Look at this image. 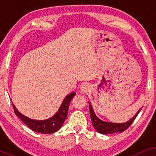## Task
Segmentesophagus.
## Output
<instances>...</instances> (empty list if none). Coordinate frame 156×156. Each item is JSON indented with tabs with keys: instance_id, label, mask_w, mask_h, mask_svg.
Masks as SVG:
<instances>
[{
	"instance_id": "34e87169",
	"label": "esophagus",
	"mask_w": 156,
	"mask_h": 156,
	"mask_svg": "<svg viewBox=\"0 0 156 156\" xmlns=\"http://www.w3.org/2000/svg\"><path fill=\"white\" fill-rule=\"evenodd\" d=\"M91 87L89 84H84L82 85L80 89V92L82 94H87L88 93L89 91H90Z\"/></svg>"
}]
</instances>
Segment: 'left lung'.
I'll return each instance as SVG.
<instances>
[{
  "label": "left lung",
  "mask_w": 156,
  "mask_h": 156,
  "mask_svg": "<svg viewBox=\"0 0 156 156\" xmlns=\"http://www.w3.org/2000/svg\"><path fill=\"white\" fill-rule=\"evenodd\" d=\"M140 108L139 111L137 112L135 116L132 118L131 120H129L126 123H109V122H105L100 120L97 116H96L94 112L91 107V104L89 103V112H90V116L91 121H92L94 127L95 128L96 130L99 132V133L101 134H109V133H118V132H123L126 130L130 126H131L133 122L135 120V119L137 116L138 113L140 112Z\"/></svg>",
  "instance_id": "obj_1"
}]
</instances>
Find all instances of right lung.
<instances>
[{
	"label": "right lung",
	"instance_id": "right-lung-1",
	"mask_svg": "<svg viewBox=\"0 0 156 156\" xmlns=\"http://www.w3.org/2000/svg\"><path fill=\"white\" fill-rule=\"evenodd\" d=\"M74 95H75V93L73 92L67 96L56 114H55L50 119L44 121H37L27 118L17 110L13 104H12V106H13L14 112L16 116H18V118H20V120L33 131L44 134L53 133L58 131L65 122L67 116L70 101L73 99Z\"/></svg>",
	"mask_w": 156,
	"mask_h": 156
}]
</instances>
